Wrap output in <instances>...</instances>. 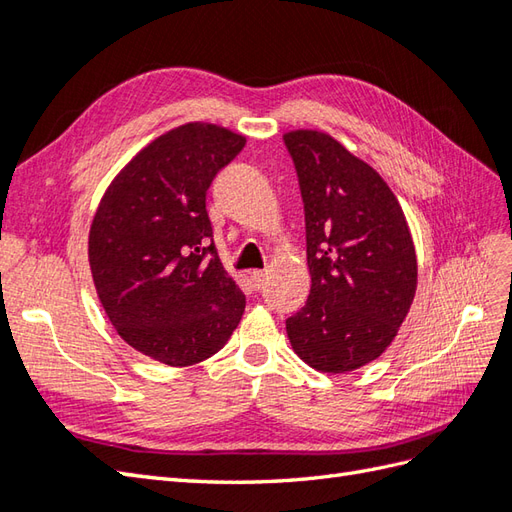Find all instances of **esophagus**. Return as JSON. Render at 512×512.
<instances>
[{"mask_svg":"<svg viewBox=\"0 0 512 512\" xmlns=\"http://www.w3.org/2000/svg\"><path fill=\"white\" fill-rule=\"evenodd\" d=\"M251 283H253L255 290H264V285H266V272H264V270H253V272H251Z\"/></svg>","mask_w":512,"mask_h":512,"instance_id":"34e87169","label":"esophagus"}]
</instances>
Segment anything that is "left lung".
Returning <instances> with one entry per match:
<instances>
[{
	"label": "left lung",
	"mask_w": 512,
	"mask_h": 512,
	"mask_svg": "<svg viewBox=\"0 0 512 512\" xmlns=\"http://www.w3.org/2000/svg\"><path fill=\"white\" fill-rule=\"evenodd\" d=\"M283 141L299 176L312 275L285 331L316 371H355L395 340L417 292L408 222L384 178L334 137L292 130Z\"/></svg>",
	"instance_id": "left-lung-1"
}]
</instances>
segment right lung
Masks as SVG:
<instances>
[{
	"label": "right lung",
	"instance_id": "1",
	"mask_svg": "<svg viewBox=\"0 0 512 512\" xmlns=\"http://www.w3.org/2000/svg\"><path fill=\"white\" fill-rule=\"evenodd\" d=\"M244 144L216 124L178 126L135 154L95 211V290L117 334L152 360L198 364L240 325L246 296L213 246L207 189Z\"/></svg>",
	"mask_w": 512,
	"mask_h": 512
}]
</instances>
